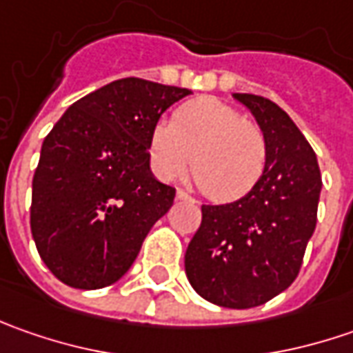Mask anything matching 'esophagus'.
Instances as JSON below:
<instances>
[{
	"label": "esophagus",
	"instance_id": "1",
	"mask_svg": "<svg viewBox=\"0 0 353 353\" xmlns=\"http://www.w3.org/2000/svg\"><path fill=\"white\" fill-rule=\"evenodd\" d=\"M176 198H179V200H188V202H194V198L190 196L188 192H184V190H181V188L176 190Z\"/></svg>",
	"mask_w": 353,
	"mask_h": 353
}]
</instances>
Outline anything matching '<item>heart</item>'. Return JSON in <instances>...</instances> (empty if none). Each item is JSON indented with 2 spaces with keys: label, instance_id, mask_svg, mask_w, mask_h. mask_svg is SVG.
Masks as SVG:
<instances>
[{
  "label": "heart",
  "instance_id": "1",
  "mask_svg": "<svg viewBox=\"0 0 353 353\" xmlns=\"http://www.w3.org/2000/svg\"><path fill=\"white\" fill-rule=\"evenodd\" d=\"M147 153L161 181L181 179L192 159V174L206 196L234 202L263 179L269 143L259 123L218 98H196L174 110L170 121L151 128Z\"/></svg>",
  "mask_w": 353,
  "mask_h": 353
}]
</instances>
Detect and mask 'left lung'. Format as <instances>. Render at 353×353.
<instances>
[{
    "mask_svg": "<svg viewBox=\"0 0 353 353\" xmlns=\"http://www.w3.org/2000/svg\"><path fill=\"white\" fill-rule=\"evenodd\" d=\"M267 135L269 163L248 196L202 206L184 269L192 289L225 308L265 305L296 279L316 228L320 169L305 135L277 103L234 94Z\"/></svg>",
    "mask_w": 353,
    "mask_h": 353,
    "instance_id": "left-lung-1",
    "label": "left lung"
}]
</instances>
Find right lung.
Returning <instances> with one entry per match:
<instances>
[{"label":"right lung","instance_id":"obj_1","mask_svg":"<svg viewBox=\"0 0 353 353\" xmlns=\"http://www.w3.org/2000/svg\"><path fill=\"white\" fill-rule=\"evenodd\" d=\"M190 90L121 78L74 102L50 129L33 176L31 234L48 271L102 289L135 261L174 188L149 169L147 141Z\"/></svg>","mask_w":353,"mask_h":353}]
</instances>
